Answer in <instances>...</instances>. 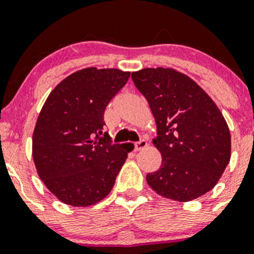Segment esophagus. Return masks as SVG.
<instances>
[{
  "instance_id": "1",
  "label": "esophagus",
  "mask_w": 254,
  "mask_h": 254,
  "mask_svg": "<svg viewBox=\"0 0 254 254\" xmlns=\"http://www.w3.org/2000/svg\"><path fill=\"white\" fill-rule=\"evenodd\" d=\"M146 145H147L146 140L141 139V140H140V141L135 142V150H136V151H139V150H142V149H144V147H146Z\"/></svg>"
}]
</instances>
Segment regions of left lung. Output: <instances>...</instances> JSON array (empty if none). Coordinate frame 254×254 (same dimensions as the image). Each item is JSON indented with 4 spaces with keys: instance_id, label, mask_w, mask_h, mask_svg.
<instances>
[{
    "instance_id": "8db88e82",
    "label": "left lung",
    "mask_w": 254,
    "mask_h": 254,
    "mask_svg": "<svg viewBox=\"0 0 254 254\" xmlns=\"http://www.w3.org/2000/svg\"><path fill=\"white\" fill-rule=\"evenodd\" d=\"M131 78L157 125L154 144L162 162L146 175L149 186L180 202L208 192L231 157L230 130L217 105L200 85L175 69L145 68Z\"/></svg>"
}]
</instances>
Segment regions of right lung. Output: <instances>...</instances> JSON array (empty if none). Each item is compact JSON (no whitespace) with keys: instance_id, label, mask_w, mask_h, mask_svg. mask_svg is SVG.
I'll return each mask as SVG.
<instances>
[{"instance_id":"1","label":"right lung","mask_w":254,"mask_h":254,"mask_svg":"<svg viewBox=\"0 0 254 254\" xmlns=\"http://www.w3.org/2000/svg\"><path fill=\"white\" fill-rule=\"evenodd\" d=\"M129 72L85 68L59 83L47 98L33 132V160L48 190L77 207L108 196L131 151L113 144L104 112L127 84Z\"/></svg>"}]
</instances>
